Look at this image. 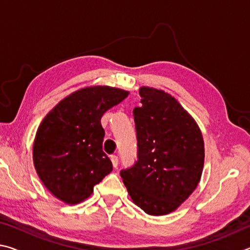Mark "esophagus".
<instances>
[{
  "label": "esophagus",
  "instance_id": "obj_1",
  "mask_svg": "<svg viewBox=\"0 0 250 250\" xmlns=\"http://www.w3.org/2000/svg\"><path fill=\"white\" fill-rule=\"evenodd\" d=\"M110 159H111V162H112V166L113 167H118V163H119V158H118L117 155H111L110 156Z\"/></svg>",
  "mask_w": 250,
  "mask_h": 250
}]
</instances>
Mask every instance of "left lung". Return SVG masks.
Segmentation results:
<instances>
[{"label": "left lung", "mask_w": 250, "mask_h": 250, "mask_svg": "<svg viewBox=\"0 0 250 250\" xmlns=\"http://www.w3.org/2000/svg\"><path fill=\"white\" fill-rule=\"evenodd\" d=\"M133 109L138 153L120 171L128 193L149 215L175 210L196 188L204 166V141L193 118L175 98L142 87Z\"/></svg>", "instance_id": "obj_1"}]
</instances>
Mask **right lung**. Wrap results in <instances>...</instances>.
I'll use <instances>...</instances> for the list:
<instances>
[{
  "mask_svg": "<svg viewBox=\"0 0 250 250\" xmlns=\"http://www.w3.org/2000/svg\"><path fill=\"white\" fill-rule=\"evenodd\" d=\"M128 91L107 86L83 88L62 99L36 132L33 160L41 181L67 204L83 202L112 171L103 151L104 113Z\"/></svg>",
  "mask_w": 250,
  "mask_h": 250,
  "instance_id": "obj_1",
  "label": "right lung"
}]
</instances>
